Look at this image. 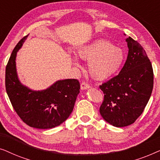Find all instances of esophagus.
Wrapping results in <instances>:
<instances>
[{"label": "esophagus", "mask_w": 160, "mask_h": 160, "mask_svg": "<svg viewBox=\"0 0 160 160\" xmlns=\"http://www.w3.org/2000/svg\"><path fill=\"white\" fill-rule=\"evenodd\" d=\"M89 87H90V85H89L88 83L85 82H83L82 84H81V89H89Z\"/></svg>", "instance_id": "34e87169"}]
</instances>
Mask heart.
<instances>
[{"label": "heart", "instance_id": "b5f03b06", "mask_svg": "<svg viewBox=\"0 0 160 160\" xmlns=\"http://www.w3.org/2000/svg\"><path fill=\"white\" fill-rule=\"evenodd\" d=\"M77 54L81 59L88 62L89 73L98 80L106 79L114 75L121 68L124 59L123 50L106 40H97L80 48ZM73 62L78 65L76 59H73Z\"/></svg>", "mask_w": 160, "mask_h": 160}]
</instances>
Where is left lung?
Here are the masks:
<instances>
[{
	"mask_svg": "<svg viewBox=\"0 0 160 160\" xmlns=\"http://www.w3.org/2000/svg\"><path fill=\"white\" fill-rule=\"evenodd\" d=\"M126 41L129 52L121 71L100 85L104 94L100 114L117 128L136 121L149 100L154 85L152 65L145 50L131 37Z\"/></svg>",
	"mask_w": 160,
	"mask_h": 160,
	"instance_id": "left-lung-1",
	"label": "left lung"
}]
</instances>
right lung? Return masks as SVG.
I'll return each instance as SVG.
<instances>
[{
  "instance_id": "add662e5",
  "label": "right lung",
  "mask_w": 160,
  "mask_h": 160,
  "mask_svg": "<svg viewBox=\"0 0 160 160\" xmlns=\"http://www.w3.org/2000/svg\"><path fill=\"white\" fill-rule=\"evenodd\" d=\"M28 36L14 47L6 68L5 84L13 108L28 126L49 129L60 125L73 111L80 84L77 79L60 80L42 91H32L23 86L16 71L17 52Z\"/></svg>"
}]
</instances>
